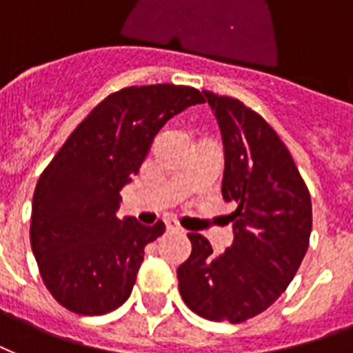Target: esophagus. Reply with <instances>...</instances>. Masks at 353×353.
<instances>
[{"instance_id":"1","label":"esophagus","mask_w":353,"mask_h":353,"mask_svg":"<svg viewBox=\"0 0 353 353\" xmlns=\"http://www.w3.org/2000/svg\"><path fill=\"white\" fill-rule=\"evenodd\" d=\"M165 229L169 230V232H182V229H180L176 223H173V221H167Z\"/></svg>"}]
</instances>
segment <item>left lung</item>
Here are the masks:
<instances>
[{
	"mask_svg": "<svg viewBox=\"0 0 353 353\" xmlns=\"http://www.w3.org/2000/svg\"><path fill=\"white\" fill-rule=\"evenodd\" d=\"M205 92L225 150L221 193L234 206V240L216 255L203 234H188L192 255L176 270L180 296L212 322L240 324L287 290L309 248L311 195L292 156L259 113Z\"/></svg>",
	"mask_w": 353,
	"mask_h": 353,
	"instance_id": "1",
	"label": "left lung"
}]
</instances>
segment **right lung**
I'll list each match as a JSON object with an SVG mask.
<instances>
[{
  "mask_svg": "<svg viewBox=\"0 0 353 353\" xmlns=\"http://www.w3.org/2000/svg\"><path fill=\"white\" fill-rule=\"evenodd\" d=\"M203 94L186 85L126 87L78 124L33 193L31 248L42 281L68 311L98 316L130 298L145 245L165 225L119 219L121 190L137 174L161 126Z\"/></svg>",
  "mask_w": 353,
  "mask_h": 353,
  "instance_id": "add662e5",
  "label": "right lung"
}]
</instances>
